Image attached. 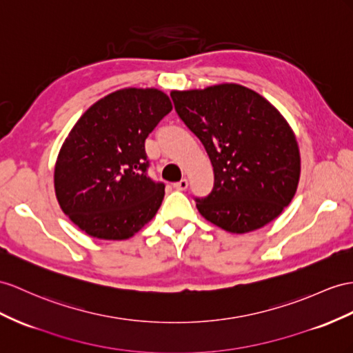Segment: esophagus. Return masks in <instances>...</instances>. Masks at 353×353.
I'll return each instance as SVG.
<instances>
[{"label":"esophagus","instance_id":"esophagus-1","mask_svg":"<svg viewBox=\"0 0 353 353\" xmlns=\"http://www.w3.org/2000/svg\"><path fill=\"white\" fill-rule=\"evenodd\" d=\"M188 180L186 179H182L180 180V182H176V183H173V188L176 189V191H185V189L188 188Z\"/></svg>","mask_w":353,"mask_h":353}]
</instances>
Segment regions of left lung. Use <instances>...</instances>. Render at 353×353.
Returning a JSON list of instances; mask_svg holds the SVG:
<instances>
[{"label":"left lung","instance_id":"1","mask_svg":"<svg viewBox=\"0 0 353 353\" xmlns=\"http://www.w3.org/2000/svg\"><path fill=\"white\" fill-rule=\"evenodd\" d=\"M180 119L204 144L214 185L195 198L204 218L230 232L276 219L300 180V150L291 126L264 97L236 83L173 90Z\"/></svg>","mask_w":353,"mask_h":353}]
</instances>
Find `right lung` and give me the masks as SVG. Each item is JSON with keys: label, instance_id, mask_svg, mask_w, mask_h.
<instances>
[{"label": "right lung", "instance_id": "obj_1", "mask_svg": "<svg viewBox=\"0 0 353 353\" xmlns=\"http://www.w3.org/2000/svg\"><path fill=\"white\" fill-rule=\"evenodd\" d=\"M173 105L158 89L126 88L90 105L70 131L55 165V192L88 236L125 240L164 200L165 185L148 176L144 141Z\"/></svg>", "mask_w": 353, "mask_h": 353}]
</instances>
